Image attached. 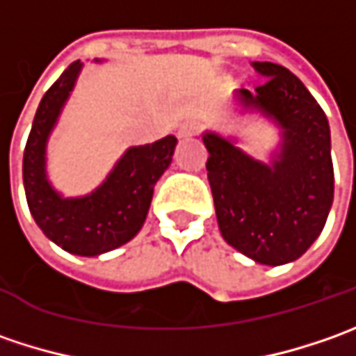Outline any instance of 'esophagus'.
<instances>
[{
    "instance_id": "esophagus-1",
    "label": "esophagus",
    "mask_w": 356,
    "mask_h": 356,
    "mask_svg": "<svg viewBox=\"0 0 356 356\" xmlns=\"http://www.w3.org/2000/svg\"><path fill=\"white\" fill-rule=\"evenodd\" d=\"M200 132V127L198 122H192V120H188V122H184L180 129H178V134L182 136V138H190V136H196Z\"/></svg>"
}]
</instances>
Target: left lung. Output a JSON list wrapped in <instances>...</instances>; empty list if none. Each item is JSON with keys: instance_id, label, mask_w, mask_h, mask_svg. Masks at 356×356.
<instances>
[{"instance_id": "8db88e82", "label": "left lung", "mask_w": 356, "mask_h": 356, "mask_svg": "<svg viewBox=\"0 0 356 356\" xmlns=\"http://www.w3.org/2000/svg\"><path fill=\"white\" fill-rule=\"evenodd\" d=\"M266 83L236 92L243 108L259 111L283 130L271 164L239 150L229 138L206 132V170L216 218L232 248L257 264L283 266L311 248L333 204L331 130L307 87L275 63H253Z\"/></svg>"}]
</instances>
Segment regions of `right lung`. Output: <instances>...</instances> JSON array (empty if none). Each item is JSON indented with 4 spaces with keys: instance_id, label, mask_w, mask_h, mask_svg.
I'll return each instance as SVG.
<instances>
[{
    "instance_id": "right-lung-1",
    "label": "right lung",
    "mask_w": 356,
    "mask_h": 356,
    "mask_svg": "<svg viewBox=\"0 0 356 356\" xmlns=\"http://www.w3.org/2000/svg\"><path fill=\"white\" fill-rule=\"evenodd\" d=\"M83 63H71L43 95L23 152V186L35 224L51 241L75 255H101L117 250L143 227L154 184L170 166L176 136L132 146L95 192L63 198L49 184L45 148L65 101L75 87Z\"/></svg>"
}]
</instances>
